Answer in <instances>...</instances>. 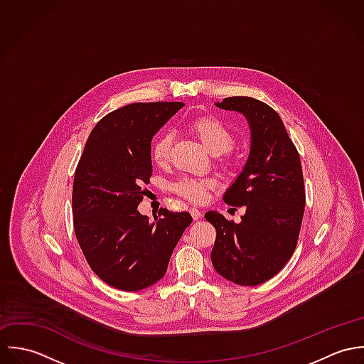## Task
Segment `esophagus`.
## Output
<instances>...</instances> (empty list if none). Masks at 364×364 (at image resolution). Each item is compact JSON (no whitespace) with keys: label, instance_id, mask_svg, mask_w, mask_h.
Returning <instances> with one entry per match:
<instances>
[{"label":"esophagus","instance_id":"obj_1","mask_svg":"<svg viewBox=\"0 0 364 364\" xmlns=\"http://www.w3.org/2000/svg\"><path fill=\"white\" fill-rule=\"evenodd\" d=\"M189 211H191V215H192L193 220H198V218L202 217V211L199 208H192Z\"/></svg>","mask_w":364,"mask_h":364}]
</instances>
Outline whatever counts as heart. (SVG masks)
Instances as JSON below:
<instances>
[{"mask_svg":"<svg viewBox=\"0 0 364 364\" xmlns=\"http://www.w3.org/2000/svg\"><path fill=\"white\" fill-rule=\"evenodd\" d=\"M189 129L213 154L227 151L234 143V136L227 124L221 119L211 114H203L192 119L189 122ZM171 141L172 140L168 133L158 136L154 140L151 146V158L158 165H164L168 161ZM213 185L214 181L211 178L183 176L172 185V191L193 203H200L203 202L206 192Z\"/></svg>","mask_w":364,"mask_h":364,"instance_id":"heart-1","label":"heart"}]
</instances>
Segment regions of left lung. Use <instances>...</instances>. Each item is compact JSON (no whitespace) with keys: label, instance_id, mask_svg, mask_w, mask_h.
Listing matches in <instances>:
<instances>
[{"label":"left lung","instance_id":"8db88e82","mask_svg":"<svg viewBox=\"0 0 364 364\" xmlns=\"http://www.w3.org/2000/svg\"><path fill=\"white\" fill-rule=\"evenodd\" d=\"M217 106L241 112L251 127L248 161L224 195L230 206L245 208L241 223L217 211L205 218L215 228L211 263L224 279L257 286L291 258L306 208L299 151L274 109L250 97H230Z\"/></svg>","mask_w":364,"mask_h":364}]
</instances>
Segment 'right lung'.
Returning a JSON list of instances; mask_svg holds the SVG:
<instances>
[{
	"instance_id": "1",
	"label": "right lung",
	"mask_w": 364,
	"mask_h": 364,
	"mask_svg": "<svg viewBox=\"0 0 364 364\" xmlns=\"http://www.w3.org/2000/svg\"><path fill=\"white\" fill-rule=\"evenodd\" d=\"M182 106L137 102L107 113L92 129L75 168V237L94 273L114 289L139 291L156 283L192 223L188 211L161 208L149 221L137 210L153 173V136Z\"/></svg>"
}]
</instances>
